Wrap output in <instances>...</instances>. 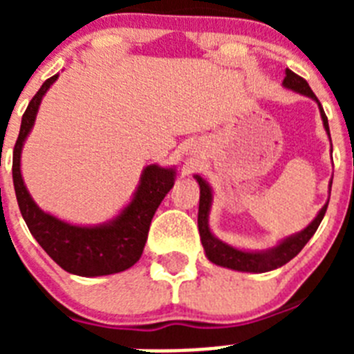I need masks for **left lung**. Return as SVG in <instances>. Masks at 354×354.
<instances>
[{
	"label": "left lung",
	"instance_id": "8db88e82",
	"mask_svg": "<svg viewBox=\"0 0 354 354\" xmlns=\"http://www.w3.org/2000/svg\"><path fill=\"white\" fill-rule=\"evenodd\" d=\"M283 88L292 90V92L299 93V95H305L308 99L317 104L319 113H321V120H323L324 131H326L328 138H330V126H328V118L324 115V109L321 106V102L317 101L315 93L312 92V88L308 86L303 77H299L298 74H294L292 71L286 68V80L282 83ZM195 180L200 186V204H198V232H200V241H202V246L205 250V257L216 266H221V268H227V270L234 271H243V273H268V271L278 270L282 268L283 264L294 259L303 250V246L310 241V237L314 236L317 227L321 225L324 218V212H326L328 202L323 207L319 209L317 216L310 223L306 225L303 230L296 234H290V236L280 239L274 246L266 250H243L236 248V246L228 245L225 241H221L220 237H216L212 234L211 227H209V212L212 207V198H214V193H212V187L204 177L200 175H193ZM328 193H331V180L328 184Z\"/></svg>",
	"mask_w": 354,
	"mask_h": 354
}]
</instances>
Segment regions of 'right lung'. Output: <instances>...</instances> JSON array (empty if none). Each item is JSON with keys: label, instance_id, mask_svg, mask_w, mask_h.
Returning <instances> with one entry per match:
<instances>
[{"label": "right lung", "instance_id": "1", "mask_svg": "<svg viewBox=\"0 0 354 354\" xmlns=\"http://www.w3.org/2000/svg\"><path fill=\"white\" fill-rule=\"evenodd\" d=\"M58 74L40 86L28 104L21 120V131L14 147V189L17 204L31 236L49 257L67 273L77 277H104L129 270L142 257L150 221L159 204L175 184L177 168L147 165L133 196L117 216L104 223L77 225L46 212L31 198L21 174L23 147L35 126L40 102Z\"/></svg>", "mask_w": 354, "mask_h": 354}]
</instances>
